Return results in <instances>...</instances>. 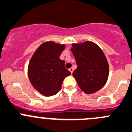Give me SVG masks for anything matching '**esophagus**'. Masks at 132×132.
Here are the masks:
<instances>
[{
    "label": "esophagus",
    "mask_w": 132,
    "mask_h": 132,
    "mask_svg": "<svg viewBox=\"0 0 132 132\" xmlns=\"http://www.w3.org/2000/svg\"><path fill=\"white\" fill-rule=\"evenodd\" d=\"M69 70V71H70V72H71V74L72 73V72H73V71H74V69H73V68H72V67H71V68H70Z\"/></svg>",
    "instance_id": "obj_1"
}]
</instances>
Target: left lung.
Wrapping results in <instances>:
<instances>
[{"mask_svg":"<svg viewBox=\"0 0 132 132\" xmlns=\"http://www.w3.org/2000/svg\"><path fill=\"white\" fill-rule=\"evenodd\" d=\"M77 69L72 72L80 88L87 94L100 90L109 75V65L101 48L91 41L72 44Z\"/></svg>","mask_w":132,"mask_h":132,"instance_id":"left-lung-1","label":"left lung"}]
</instances>
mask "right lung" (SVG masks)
I'll list each match as a JSON object with an SVG mask.
<instances>
[{
  "label": "right lung",
  "instance_id": "add662e5",
  "mask_svg": "<svg viewBox=\"0 0 132 132\" xmlns=\"http://www.w3.org/2000/svg\"><path fill=\"white\" fill-rule=\"evenodd\" d=\"M65 46L53 41L45 42L39 46L31 58L28 69L30 81L44 96L57 94L65 78L71 75L65 67V61L60 59Z\"/></svg>",
  "mask_w": 132,
  "mask_h": 132
}]
</instances>
